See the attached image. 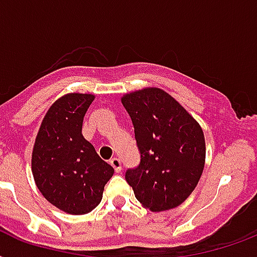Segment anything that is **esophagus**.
Segmentation results:
<instances>
[{"label": "esophagus", "instance_id": "1", "mask_svg": "<svg viewBox=\"0 0 257 257\" xmlns=\"http://www.w3.org/2000/svg\"><path fill=\"white\" fill-rule=\"evenodd\" d=\"M110 165H112L113 168H114V171L116 172H120L121 171V160L120 159H117V157H113V159H110Z\"/></svg>", "mask_w": 257, "mask_h": 257}]
</instances>
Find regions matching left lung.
<instances>
[{"label": "left lung", "instance_id": "obj_1", "mask_svg": "<svg viewBox=\"0 0 257 257\" xmlns=\"http://www.w3.org/2000/svg\"><path fill=\"white\" fill-rule=\"evenodd\" d=\"M121 102L131 116L140 163L125 172L136 199L152 212L167 211L187 200L205 163L203 131L168 93L147 88Z\"/></svg>", "mask_w": 257, "mask_h": 257}]
</instances>
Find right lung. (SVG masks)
Returning <instances> with one entry per match:
<instances>
[{
    "label": "right lung",
    "mask_w": 257,
    "mask_h": 257,
    "mask_svg": "<svg viewBox=\"0 0 257 257\" xmlns=\"http://www.w3.org/2000/svg\"><path fill=\"white\" fill-rule=\"evenodd\" d=\"M93 94L70 93L58 98L42 120L32 155L34 181L58 209L84 215L102 199L114 169L101 160L82 136V121Z\"/></svg>",
    "instance_id": "right-lung-1"
}]
</instances>
